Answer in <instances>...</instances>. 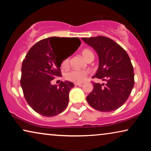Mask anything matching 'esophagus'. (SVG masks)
<instances>
[{"label": "esophagus", "instance_id": "1", "mask_svg": "<svg viewBox=\"0 0 151 151\" xmlns=\"http://www.w3.org/2000/svg\"><path fill=\"white\" fill-rule=\"evenodd\" d=\"M75 85L79 86H82V83H75Z\"/></svg>", "mask_w": 151, "mask_h": 151}]
</instances>
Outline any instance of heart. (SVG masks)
I'll use <instances>...</instances> for the list:
<instances>
[{
    "label": "heart",
    "instance_id": "1",
    "mask_svg": "<svg viewBox=\"0 0 151 151\" xmlns=\"http://www.w3.org/2000/svg\"><path fill=\"white\" fill-rule=\"evenodd\" d=\"M82 56L84 58L86 62H88L91 60H93L94 55L90 49H84L81 51ZM69 66V58H66L62 61L61 67L63 69H67ZM88 75V72L86 71H78V70H71L65 73V77L67 80L74 83H82L85 80L86 76Z\"/></svg>",
    "mask_w": 151,
    "mask_h": 151
}]
</instances>
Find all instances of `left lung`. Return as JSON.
Wrapping results in <instances>:
<instances>
[{
	"label": "left lung",
	"instance_id": "1",
	"mask_svg": "<svg viewBox=\"0 0 151 151\" xmlns=\"http://www.w3.org/2000/svg\"><path fill=\"white\" fill-rule=\"evenodd\" d=\"M93 47L99 58L98 69L93 76L106 82H93V89L86 97L91 106L110 112L124 104L134 86L133 67L127 51L117 42L104 36L82 38Z\"/></svg>",
	"mask_w": 151,
	"mask_h": 151
}]
</instances>
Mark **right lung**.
Wrapping results in <instances>:
<instances>
[{"label": "right lung", "mask_w": 151, "mask_h": 151, "mask_svg": "<svg viewBox=\"0 0 151 151\" xmlns=\"http://www.w3.org/2000/svg\"><path fill=\"white\" fill-rule=\"evenodd\" d=\"M80 45L78 38L51 37L40 40L29 50L22 64L20 85L24 98L36 113L52 117L67 108L73 83L61 82L57 86L51 81L62 76V61L69 57L62 54L64 48L72 47L70 56Z\"/></svg>", "instance_id": "add662e5"}]
</instances>
